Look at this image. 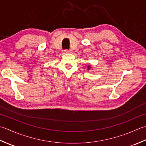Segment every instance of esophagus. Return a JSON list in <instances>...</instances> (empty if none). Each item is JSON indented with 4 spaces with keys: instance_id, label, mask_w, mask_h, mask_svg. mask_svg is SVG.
<instances>
[{
    "instance_id": "esophagus-1",
    "label": "esophagus",
    "mask_w": 146,
    "mask_h": 146,
    "mask_svg": "<svg viewBox=\"0 0 146 146\" xmlns=\"http://www.w3.org/2000/svg\"><path fill=\"white\" fill-rule=\"evenodd\" d=\"M65 53H70L71 52V50L66 49V50H65Z\"/></svg>"
}]
</instances>
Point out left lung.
Here are the masks:
<instances>
[{
  "label": "left lung",
  "mask_w": 146,
  "mask_h": 146,
  "mask_svg": "<svg viewBox=\"0 0 146 146\" xmlns=\"http://www.w3.org/2000/svg\"><path fill=\"white\" fill-rule=\"evenodd\" d=\"M90 66H89V67H88V69H90Z\"/></svg>",
  "instance_id": "1"
}]
</instances>
